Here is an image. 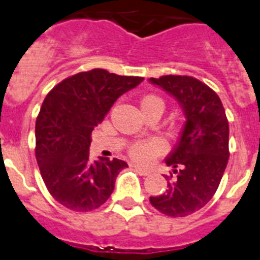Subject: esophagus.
<instances>
[{
	"mask_svg": "<svg viewBox=\"0 0 260 260\" xmlns=\"http://www.w3.org/2000/svg\"><path fill=\"white\" fill-rule=\"evenodd\" d=\"M133 167L135 168V171H138V174L142 175V176H147V175H150L151 172L148 170H146V168L141 167V166H133Z\"/></svg>",
	"mask_w": 260,
	"mask_h": 260,
	"instance_id": "obj_1",
	"label": "esophagus"
}]
</instances>
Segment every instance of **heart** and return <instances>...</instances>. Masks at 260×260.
Returning a JSON list of instances; mask_svg holds the SVG:
<instances>
[{"label": "heart", "instance_id": "1", "mask_svg": "<svg viewBox=\"0 0 260 260\" xmlns=\"http://www.w3.org/2000/svg\"><path fill=\"white\" fill-rule=\"evenodd\" d=\"M142 110L151 108H164L163 100L160 97L154 96V94H148L145 96L141 101ZM166 151V143L159 138H152L148 141L137 142L130 147V156L134 159L135 161L142 164H148L154 160L155 157L161 155Z\"/></svg>", "mask_w": 260, "mask_h": 260}]
</instances>
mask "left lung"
I'll list each match as a JSON object with an SVG mask.
<instances>
[{
  "mask_svg": "<svg viewBox=\"0 0 260 260\" xmlns=\"http://www.w3.org/2000/svg\"><path fill=\"white\" fill-rule=\"evenodd\" d=\"M180 104L185 125L166 164L174 167L166 193L150 203L170 217H187L214 196L229 160V122L217 93L192 76L150 79Z\"/></svg>",
  "mask_w": 260,
  "mask_h": 260,
  "instance_id": "1",
  "label": "left lung"
}]
</instances>
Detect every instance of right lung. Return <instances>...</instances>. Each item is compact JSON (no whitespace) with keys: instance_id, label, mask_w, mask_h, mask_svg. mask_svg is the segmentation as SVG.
<instances>
[{"instance_id":"right-lung-1","label":"right lung","mask_w":260,"mask_h":260,"mask_svg":"<svg viewBox=\"0 0 260 260\" xmlns=\"http://www.w3.org/2000/svg\"><path fill=\"white\" fill-rule=\"evenodd\" d=\"M142 81L96 68L64 79L48 92L35 123V156L57 203L89 212L110 197L115 177L127 163L115 157L90 160V134L117 99Z\"/></svg>"}]
</instances>
